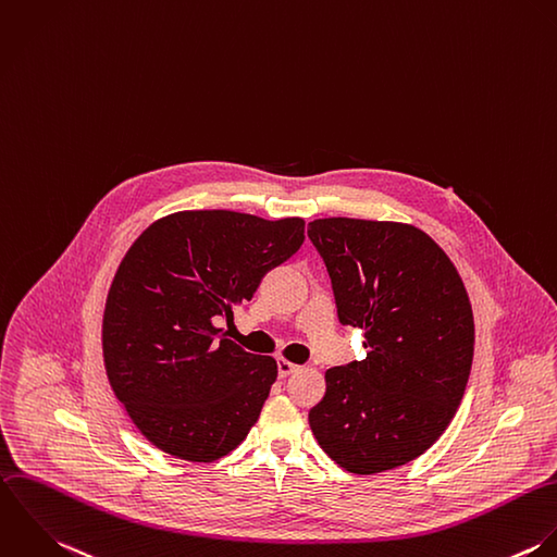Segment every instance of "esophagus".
<instances>
[{
    "label": "esophagus",
    "mask_w": 557,
    "mask_h": 557,
    "mask_svg": "<svg viewBox=\"0 0 557 557\" xmlns=\"http://www.w3.org/2000/svg\"><path fill=\"white\" fill-rule=\"evenodd\" d=\"M298 370H300V366H296L287 359H278V377H287V375H292L294 371Z\"/></svg>",
    "instance_id": "1"
}]
</instances>
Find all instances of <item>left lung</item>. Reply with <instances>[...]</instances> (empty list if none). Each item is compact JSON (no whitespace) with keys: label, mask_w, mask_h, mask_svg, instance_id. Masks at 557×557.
I'll return each mask as SVG.
<instances>
[{"label":"left lung","mask_w":557,"mask_h":557,"mask_svg":"<svg viewBox=\"0 0 557 557\" xmlns=\"http://www.w3.org/2000/svg\"><path fill=\"white\" fill-rule=\"evenodd\" d=\"M309 237L333 281L339 322L368 357L326 371L309 423L346 471L375 475L428 451L454 419L473 363L475 324L445 250L406 222L320 218Z\"/></svg>","instance_id":"left-lung-1"}]
</instances>
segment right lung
I'll return each instance as SVG.
<instances>
[{
  "label": "right lung",
  "instance_id": "1",
  "mask_svg": "<svg viewBox=\"0 0 557 557\" xmlns=\"http://www.w3.org/2000/svg\"><path fill=\"white\" fill-rule=\"evenodd\" d=\"M302 242V218L186 209L132 244L106 300L103 363L114 395L158 449L213 462L257 423L278 366L226 339L218 320L231 322L233 307Z\"/></svg>",
  "mask_w": 557,
  "mask_h": 557
}]
</instances>
